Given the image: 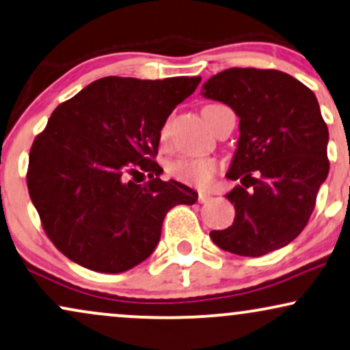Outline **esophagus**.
<instances>
[{"instance_id": "34e87169", "label": "esophagus", "mask_w": 350, "mask_h": 350, "mask_svg": "<svg viewBox=\"0 0 350 350\" xmlns=\"http://www.w3.org/2000/svg\"><path fill=\"white\" fill-rule=\"evenodd\" d=\"M210 196H208V193H198V202H200V203H206L208 200H210Z\"/></svg>"}]
</instances>
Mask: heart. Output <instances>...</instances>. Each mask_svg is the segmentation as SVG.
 <instances>
[{
	"instance_id": "b5f03b06",
	"label": "heart",
	"mask_w": 350,
	"mask_h": 350,
	"mask_svg": "<svg viewBox=\"0 0 350 350\" xmlns=\"http://www.w3.org/2000/svg\"><path fill=\"white\" fill-rule=\"evenodd\" d=\"M166 134L167 126L163 129V137H166ZM216 170H218V165L211 158H180L167 166L172 178L180 183L197 185V187H206L213 179Z\"/></svg>"
}]
</instances>
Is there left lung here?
<instances>
[{
  "instance_id": "1",
  "label": "left lung",
  "mask_w": 350,
  "mask_h": 350,
  "mask_svg": "<svg viewBox=\"0 0 350 350\" xmlns=\"http://www.w3.org/2000/svg\"><path fill=\"white\" fill-rule=\"evenodd\" d=\"M200 95L241 119L226 174L241 183L226 193L236 218L211 241L241 256L281 249L307 226L328 178V127L315 94L281 70L232 68L208 79Z\"/></svg>"
}]
</instances>
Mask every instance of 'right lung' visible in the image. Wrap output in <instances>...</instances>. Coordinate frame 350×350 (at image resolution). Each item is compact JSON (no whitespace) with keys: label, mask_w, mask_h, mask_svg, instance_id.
I'll list each match as a JSON object with an SVG mask.
<instances>
[{"label":"right lung","mask_w":350,"mask_h":350,"mask_svg":"<svg viewBox=\"0 0 350 350\" xmlns=\"http://www.w3.org/2000/svg\"><path fill=\"white\" fill-rule=\"evenodd\" d=\"M200 81L103 77L53 111L30 148L27 187L46 236L74 263L127 271L153 254L167 211L197 202L193 189L161 180L153 158L167 116Z\"/></svg>","instance_id":"1"}]
</instances>
